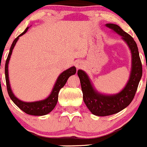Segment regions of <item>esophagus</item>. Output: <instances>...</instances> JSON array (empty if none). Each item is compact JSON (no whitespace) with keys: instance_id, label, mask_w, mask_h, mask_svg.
<instances>
[{"instance_id":"obj_1","label":"esophagus","mask_w":147,"mask_h":147,"mask_svg":"<svg viewBox=\"0 0 147 147\" xmlns=\"http://www.w3.org/2000/svg\"><path fill=\"white\" fill-rule=\"evenodd\" d=\"M81 66H82V65H81V64H80V63H77V64H76V67H78V68L81 67Z\"/></svg>"}]
</instances>
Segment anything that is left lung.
<instances>
[{"label": "left lung", "instance_id": "1", "mask_svg": "<svg viewBox=\"0 0 147 147\" xmlns=\"http://www.w3.org/2000/svg\"><path fill=\"white\" fill-rule=\"evenodd\" d=\"M106 26L121 35V38L127 42L131 53V69L129 79L124 88L120 92L113 95H106L98 92L94 88L85 72L82 69L78 71L83 93V100L93 115L100 117L114 115L127 107L134 99L142 76V62L137 43L132 37L117 25L107 23Z\"/></svg>", "mask_w": 147, "mask_h": 147}]
</instances>
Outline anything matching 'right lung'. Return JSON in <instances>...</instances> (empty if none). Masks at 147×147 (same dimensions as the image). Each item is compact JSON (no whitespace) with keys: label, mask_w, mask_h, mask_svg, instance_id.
<instances>
[{"label":"right lung","mask_w":147,"mask_h":147,"mask_svg":"<svg viewBox=\"0 0 147 147\" xmlns=\"http://www.w3.org/2000/svg\"><path fill=\"white\" fill-rule=\"evenodd\" d=\"M28 28H29V27L26 28L23 31V32H22L20 35H18L14 40V41L12 43L11 47H10L9 54H8V57H7L5 65V81H6L7 90H8V93L9 94V97L12 100V101L14 102L22 111L26 112L28 115H35V116H42V115H47V114L50 113L54 109L55 107L57 105V100H58L59 91H60L62 87H64V85L66 84L68 78L71 75H73L76 73V68H75V67H72L65 70L64 72H62L59 75V77L57 79V81H56L54 87H53L51 93H50V95L47 98L45 99V100L32 102H26L18 100L14 95V94L12 92L11 88H10L9 78H8V63H9V60L10 56H11L12 52H13V48H14L18 40L19 39V37L24 35L28 31Z\"/></svg>","instance_id":"obj_1"}]
</instances>
